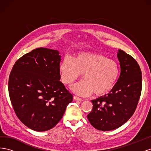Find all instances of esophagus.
Returning a JSON list of instances; mask_svg holds the SVG:
<instances>
[{
  "mask_svg": "<svg viewBox=\"0 0 151 151\" xmlns=\"http://www.w3.org/2000/svg\"><path fill=\"white\" fill-rule=\"evenodd\" d=\"M74 99L76 100V101H83V99H82L81 98H79V97H77V96H74Z\"/></svg>",
  "mask_w": 151,
  "mask_h": 151,
  "instance_id": "34e87169",
  "label": "esophagus"
}]
</instances>
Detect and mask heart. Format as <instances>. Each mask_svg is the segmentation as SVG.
Instances as JSON below:
<instances>
[{
    "label": "heart",
    "mask_w": 151,
    "mask_h": 151,
    "mask_svg": "<svg viewBox=\"0 0 151 151\" xmlns=\"http://www.w3.org/2000/svg\"><path fill=\"white\" fill-rule=\"evenodd\" d=\"M61 81L70 84L81 77L84 80L72 86L74 92L80 96L94 93L103 96L115 88L120 75V67L114 60L98 53L83 52L73 58L65 57L59 65Z\"/></svg>",
    "instance_id": "heart-1"
}]
</instances>
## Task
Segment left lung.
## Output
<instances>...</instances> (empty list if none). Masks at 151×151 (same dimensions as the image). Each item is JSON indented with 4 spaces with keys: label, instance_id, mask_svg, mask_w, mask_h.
<instances>
[{
    "label": "left lung",
    "instance_id": "1",
    "mask_svg": "<svg viewBox=\"0 0 151 151\" xmlns=\"http://www.w3.org/2000/svg\"><path fill=\"white\" fill-rule=\"evenodd\" d=\"M117 57L121 72L110 92L92 100L93 109L88 118L95 129L102 131L115 130L133 115L142 91V72L135 59L122 50Z\"/></svg>",
    "mask_w": 151,
    "mask_h": 151
}]
</instances>
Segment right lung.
I'll return each instance as SVG.
<instances>
[{
    "label": "right lung",
    "instance_id": "obj_1",
    "mask_svg": "<svg viewBox=\"0 0 151 151\" xmlns=\"http://www.w3.org/2000/svg\"><path fill=\"white\" fill-rule=\"evenodd\" d=\"M61 56L57 50L38 48L14 65L9 94L18 118L29 129L44 132L61 120L73 96L60 81Z\"/></svg>",
    "mask_w": 151,
    "mask_h": 151
}]
</instances>
